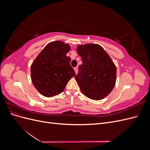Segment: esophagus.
I'll return each instance as SVG.
<instances>
[{"mask_svg": "<svg viewBox=\"0 0 150 150\" xmlns=\"http://www.w3.org/2000/svg\"><path fill=\"white\" fill-rule=\"evenodd\" d=\"M74 71H75V72H76V74L78 73V68L77 67H76L74 68Z\"/></svg>", "mask_w": 150, "mask_h": 150, "instance_id": "esophagus-1", "label": "esophagus"}]
</instances>
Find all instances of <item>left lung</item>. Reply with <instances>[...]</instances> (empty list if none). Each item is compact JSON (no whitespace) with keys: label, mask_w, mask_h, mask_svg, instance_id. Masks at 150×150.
<instances>
[{"label":"left lung","mask_w":150,"mask_h":150,"mask_svg":"<svg viewBox=\"0 0 150 150\" xmlns=\"http://www.w3.org/2000/svg\"><path fill=\"white\" fill-rule=\"evenodd\" d=\"M77 52L83 64L75 76L82 93L93 100H101L114 88L116 67L109 54L100 45H78Z\"/></svg>","instance_id":"obj_1"}]
</instances>
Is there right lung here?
Wrapping results in <instances>:
<instances>
[{"label": "right lung", "instance_id": "obj_1", "mask_svg": "<svg viewBox=\"0 0 150 150\" xmlns=\"http://www.w3.org/2000/svg\"><path fill=\"white\" fill-rule=\"evenodd\" d=\"M71 46L61 40L46 45L30 66L32 83L45 97H53L64 90L67 83L75 76L71 58L66 56Z\"/></svg>", "mask_w": 150, "mask_h": 150}]
</instances>
